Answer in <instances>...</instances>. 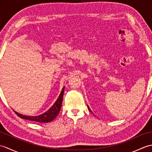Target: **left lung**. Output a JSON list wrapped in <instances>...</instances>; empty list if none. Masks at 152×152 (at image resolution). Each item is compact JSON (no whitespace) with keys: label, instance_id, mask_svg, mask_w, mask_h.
Wrapping results in <instances>:
<instances>
[{"label":"left lung","instance_id":"8db88e82","mask_svg":"<svg viewBox=\"0 0 152 152\" xmlns=\"http://www.w3.org/2000/svg\"><path fill=\"white\" fill-rule=\"evenodd\" d=\"M88 109H89V110L90 112H91V110H90V108H89V107L88 106Z\"/></svg>","mask_w":152,"mask_h":152}]
</instances>
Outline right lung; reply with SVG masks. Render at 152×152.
<instances>
[{
    "instance_id": "obj_1",
    "label": "right lung",
    "mask_w": 152,
    "mask_h": 152,
    "mask_svg": "<svg viewBox=\"0 0 152 152\" xmlns=\"http://www.w3.org/2000/svg\"><path fill=\"white\" fill-rule=\"evenodd\" d=\"M64 91V87H63V88L60 93L59 97H58L57 101L54 103L53 105L46 112H44L43 114H42L39 115H37V116L25 115L23 114H19V113L15 112V110L14 111L19 118H21L22 119H28V120L36 121L38 123H49L51 121H53V119L57 117V115L59 114V113L61 110V105H62Z\"/></svg>"
}]
</instances>
